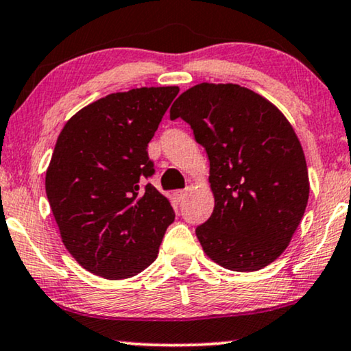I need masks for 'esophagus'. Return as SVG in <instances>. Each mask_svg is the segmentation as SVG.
I'll use <instances>...</instances> for the list:
<instances>
[{
    "mask_svg": "<svg viewBox=\"0 0 351 351\" xmlns=\"http://www.w3.org/2000/svg\"><path fill=\"white\" fill-rule=\"evenodd\" d=\"M185 195H186V190H176L174 191V196H176L177 201H184Z\"/></svg>",
    "mask_w": 351,
    "mask_h": 351,
    "instance_id": "1",
    "label": "esophagus"
}]
</instances>
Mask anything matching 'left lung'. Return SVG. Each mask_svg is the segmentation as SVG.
<instances>
[{"label": "left lung", "instance_id": "1", "mask_svg": "<svg viewBox=\"0 0 351 351\" xmlns=\"http://www.w3.org/2000/svg\"><path fill=\"white\" fill-rule=\"evenodd\" d=\"M209 158L214 210L196 228L210 261L233 271L270 265L289 246L310 182L304 150L285 114L238 84L201 83L171 107Z\"/></svg>", "mask_w": 351, "mask_h": 351}]
</instances>
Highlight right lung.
<instances>
[{"label": "right lung", "mask_w": 351, "mask_h": 351, "mask_svg": "<svg viewBox=\"0 0 351 351\" xmlns=\"http://www.w3.org/2000/svg\"><path fill=\"white\" fill-rule=\"evenodd\" d=\"M177 86L108 94L65 123L46 171V195L60 238L76 262L105 280L153 263L174 222L169 199L143 177L147 147Z\"/></svg>", "instance_id": "1"}]
</instances>
